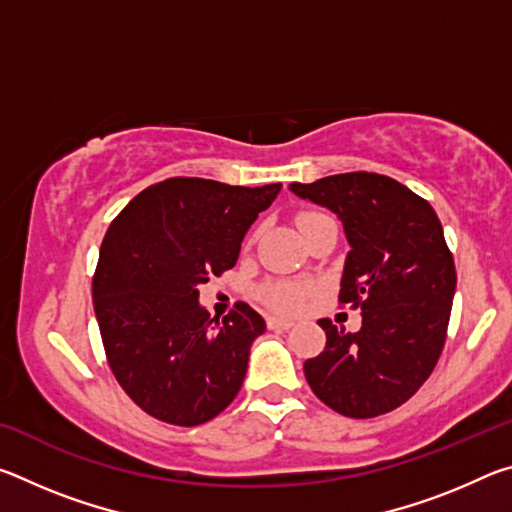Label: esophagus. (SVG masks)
Masks as SVG:
<instances>
[{
	"instance_id": "1",
	"label": "esophagus",
	"mask_w": 512,
	"mask_h": 512,
	"mask_svg": "<svg viewBox=\"0 0 512 512\" xmlns=\"http://www.w3.org/2000/svg\"><path fill=\"white\" fill-rule=\"evenodd\" d=\"M266 325H268V329H275V332H282V329L293 327L291 320H284V318H268Z\"/></svg>"
}]
</instances>
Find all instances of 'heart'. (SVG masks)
I'll return each mask as SVG.
<instances>
[{
	"instance_id": "1",
	"label": "heart",
	"mask_w": 512,
	"mask_h": 512,
	"mask_svg": "<svg viewBox=\"0 0 512 512\" xmlns=\"http://www.w3.org/2000/svg\"><path fill=\"white\" fill-rule=\"evenodd\" d=\"M327 219V214L320 212H302L298 214V228L305 232L311 225ZM259 298H262L268 307L275 311H300L305 307V302L309 298V289L302 287V284L296 282H268L259 289Z\"/></svg>"
}]
</instances>
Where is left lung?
Here are the masks:
<instances>
[{
    "mask_svg": "<svg viewBox=\"0 0 512 512\" xmlns=\"http://www.w3.org/2000/svg\"><path fill=\"white\" fill-rule=\"evenodd\" d=\"M291 192L339 214L352 248L339 302L361 309L354 334L318 320L327 343L305 361L307 384L336 413L377 418L418 393L443 352L456 291L443 225L424 198L381 173H336Z\"/></svg>",
    "mask_w": 512,
    "mask_h": 512,
    "instance_id": "left-lung-1",
    "label": "left lung"
}]
</instances>
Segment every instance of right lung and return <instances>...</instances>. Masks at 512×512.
Wrapping results in <instances>:
<instances>
[{
  "mask_svg": "<svg viewBox=\"0 0 512 512\" xmlns=\"http://www.w3.org/2000/svg\"><path fill=\"white\" fill-rule=\"evenodd\" d=\"M280 187L167 178L110 223L92 280L94 314L112 375L155 420L196 427L244 384L264 318L246 302L210 318L198 284L237 264L241 239Z\"/></svg>",
  "mask_w": 512,
  "mask_h": 512,
  "instance_id": "1",
  "label": "right lung"
}]
</instances>
